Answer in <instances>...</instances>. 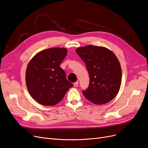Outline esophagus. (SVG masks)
Wrapping results in <instances>:
<instances>
[{
    "label": "esophagus",
    "mask_w": 148,
    "mask_h": 148,
    "mask_svg": "<svg viewBox=\"0 0 148 148\" xmlns=\"http://www.w3.org/2000/svg\"><path fill=\"white\" fill-rule=\"evenodd\" d=\"M73 85H74L75 87H77V86H78V81H76V82L74 83Z\"/></svg>",
    "instance_id": "34e87169"
}]
</instances>
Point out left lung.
<instances>
[{
    "label": "left lung",
    "instance_id": "obj_1",
    "mask_svg": "<svg viewBox=\"0 0 148 148\" xmlns=\"http://www.w3.org/2000/svg\"><path fill=\"white\" fill-rule=\"evenodd\" d=\"M76 52L86 64L89 75L88 88L83 90L85 97L97 105L108 103L118 94L122 71L116 55L108 48L88 45Z\"/></svg>",
    "mask_w": 148,
    "mask_h": 148
}]
</instances>
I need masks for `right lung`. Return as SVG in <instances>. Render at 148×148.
Wrapping results in <instances>:
<instances>
[{
    "instance_id": "right-lung-1",
    "label": "right lung",
    "mask_w": 148,
    "mask_h": 148,
    "mask_svg": "<svg viewBox=\"0 0 148 148\" xmlns=\"http://www.w3.org/2000/svg\"><path fill=\"white\" fill-rule=\"evenodd\" d=\"M67 54L66 48H48L37 53L29 62L25 82L29 94L40 104L56 105L73 87L60 67Z\"/></svg>"
}]
</instances>
